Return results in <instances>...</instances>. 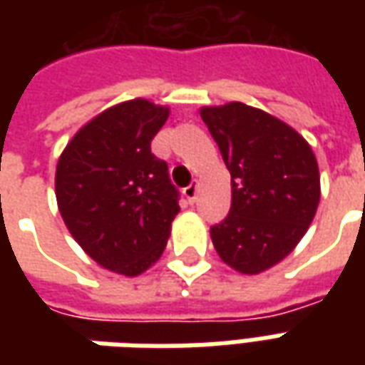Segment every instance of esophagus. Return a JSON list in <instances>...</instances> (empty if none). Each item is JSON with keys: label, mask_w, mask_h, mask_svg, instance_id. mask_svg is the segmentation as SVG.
<instances>
[{"label": "esophagus", "mask_w": 365, "mask_h": 365, "mask_svg": "<svg viewBox=\"0 0 365 365\" xmlns=\"http://www.w3.org/2000/svg\"><path fill=\"white\" fill-rule=\"evenodd\" d=\"M197 183H191V185H187V187L183 190V195H185V199H187L190 203H195V199H197Z\"/></svg>", "instance_id": "1"}]
</instances>
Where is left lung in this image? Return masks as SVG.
Listing matches in <instances>:
<instances>
[{
	"instance_id": "8db88e82",
	"label": "left lung",
	"mask_w": 365,
	"mask_h": 365,
	"mask_svg": "<svg viewBox=\"0 0 365 365\" xmlns=\"http://www.w3.org/2000/svg\"><path fill=\"white\" fill-rule=\"evenodd\" d=\"M199 113L232 187L227 219L211 227L215 250L240 274H260L282 262L313 222L321 199L317 158L295 128L262 109L232 101Z\"/></svg>"
}]
</instances>
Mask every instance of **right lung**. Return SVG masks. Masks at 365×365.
Returning a JSON list of instances; mask_svg holds the SVG:
<instances>
[{"label":"right lung","mask_w":365,"mask_h":365,"mask_svg":"<svg viewBox=\"0 0 365 365\" xmlns=\"http://www.w3.org/2000/svg\"><path fill=\"white\" fill-rule=\"evenodd\" d=\"M170 109L148 99L113 105L60 154L56 201L70 235L105 269L143 274L166 248L180 193L150 150Z\"/></svg>","instance_id":"add662e5"}]
</instances>
